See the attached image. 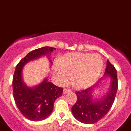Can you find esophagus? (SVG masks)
<instances>
[{"label": "esophagus", "mask_w": 131, "mask_h": 131, "mask_svg": "<svg viewBox=\"0 0 131 131\" xmlns=\"http://www.w3.org/2000/svg\"><path fill=\"white\" fill-rule=\"evenodd\" d=\"M70 91H70V89H64V90H63V94H66L67 93H70Z\"/></svg>", "instance_id": "34e87169"}]
</instances>
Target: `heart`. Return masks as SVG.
<instances>
[{
  "label": "heart",
  "instance_id": "heart-1",
  "mask_svg": "<svg viewBox=\"0 0 131 131\" xmlns=\"http://www.w3.org/2000/svg\"><path fill=\"white\" fill-rule=\"evenodd\" d=\"M103 61L97 54L70 53L61 57L53 67V74L59 83L63 84L69 80L79 89H85L94 84L99 78Z\"/></svg>",
  "mask_w": 131,
  "mask_h": 131
}]
</instances>
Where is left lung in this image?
I'll use <instances>...</instances> for the list:
<instances>
[{"mask_svg":"<svg viewBox=\"0 0 131 131\" xmlns=\"http://www.w3.org/2000/svg\"><path fill=\"white\" fill-rule=\"evenodd\" d=\"M104 75L111 79V85L106 95L99 101L93 99V90L97 87L99 82L93 87L76 91L77 101L72 107L74 117L83 123L93 124L99 121L107 114L112 108L115 100L118 88L117 70L115 67L107 61Z\"/></svg>","mask_w":131,"mask_h":131,"instance_id":"obj_1","label":"left lung"}]
</instances>
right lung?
<instances>
[{
  "label": "right lung",
  "mask_w": 131,
  "mask_h": 131,
  "mask_svg": "<svg viewBox=\"0 0 131 131\" xmlns=\"http://www.w3.org/2000/svg\"><path fill=\"white\" fill-rule=\"evenodd\" d=\"M54 49L55 48L46 46L32 50L19 62L14 72L12 82L14 101L20 112L30 121L47 118L52 112L55 100L63 94V88L48 82L46 78L38 85L29 88L23 82L22 70L25 64L30 60L42 55L49 56Z\"/></svg>",
  "instance_id": "1"
}]
</instances>
